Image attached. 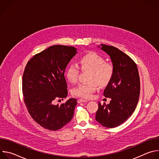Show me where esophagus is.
<instances>
[{
	"label": "esophagus",
	"mask_w": 159,
	"mask_h": 159,
	"mask_svg": "<svg viewBox=\"0 0 159 159\" xmlns=\"http://www.w3.org/2000/svg\"><path fill=\"white\" fill-rule=\"evenodd\" d=\"M87 101H88V100H87V99H78V101H77L78 103H80V102H87Z\"/></svg>",
	"instance_id": "1"
}]
</instances>
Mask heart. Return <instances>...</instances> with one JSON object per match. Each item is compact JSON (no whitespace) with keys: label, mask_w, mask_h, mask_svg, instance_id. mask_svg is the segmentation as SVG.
<instances>
[{"label":"heart","mask_w":159,"mask_h":159,"mask_svg":"<svg viewBox=\"0 0 159 159\" xmlns=\"http://www.w3.org/2000/svg\"><path fill=\"white\" fill-rule=\"evenodd\" d=\"M79 65L70 63L66 69L65 75L70 82L75 83L80 74V67L83 70H90L88 77L89 82L83 83L75 87L73 90L74 96L89 99L96 91L98 84L101 87L107 86L114 75L112 65L106 63L105 59L96 53L84 55L79 60Z\"/></svg>","instance_id":"b5f03b06"}]
</instances>
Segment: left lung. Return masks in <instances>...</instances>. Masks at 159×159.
<instances>
[{"label": "left lung", "instance_id": "8db88e82", "mask_svg": "<svg viewBox=\"0 0 159 159\" xmlns=\"http://www.w3.org/2000/svg\"><path fill=\"white\" fill-rule=\"evenodd\" d=\"M101 45V49L111 58L114 75L103 94L111 99L110 103L102 105L99 102L96 120L105 127L115 128L124 123L137 107L140 92V77L137 65L128 55L116 47Z\"/></svg>", "mask_w": 159, "mask_h": 159}]
</instances>
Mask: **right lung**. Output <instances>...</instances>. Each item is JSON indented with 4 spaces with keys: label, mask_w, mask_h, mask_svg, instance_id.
Returning <instances> with one entry per match:
<instances>
[{
    "label": "right lung",
    "mask_w": 159,
    "mask_h": 159,
    "mask_svg": "<svg viewBox=\"0 0 159 159\" xmlns=\"http://www.w3.org/2000/svg\"><path fill=\"white\" fill-rule=\"evenodd\" d=\"M76 53L73 47L54 45L35 55L26 64L22 76L24 101L31 118L45 129L57 131L73 118L75 99L60 105L54 102L67 96L64 73Z\"/></svg>",
    "instance_id": "right-lung-1"
}]
</instances>
